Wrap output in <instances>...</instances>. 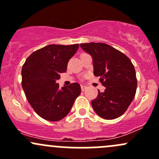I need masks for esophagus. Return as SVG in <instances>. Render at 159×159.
<instances>
[{"label": "esophagus", "mask_w": 159, "mask_h": 159, "mask_svg": "<svg viewBox=\"0 0 159 159\" xmlns=\"http://www.w3.org/2000/svg\"><path fill=\"white\" fill-rule=\"evenodd\" d=\"M87 86H84V85H81V89L82 91H85V90L86 89Z\"/></svg>", "instance_id": "esophagus-1"}]
</instances>
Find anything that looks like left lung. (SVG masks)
Instances as JSON below:
<instances>
[{
  "instance_id": "obj_1",
  "label": "left lung",
  "mask_w": 159,
  "mask_h": 159,
  "mask_svg": "<svg viewBox=\"0 0 159 159\" xmlns=\"http://www.w3.org/2000/svg\"><path fill=\"white\" fill-rule=\"evenodd\" d=\"M80 47L91 55L94 75L100 76L105 91L98 90L92 101L95 113L101 117L112 120L120 117L132 102L137 86L136 71L127 56L105 43H83Z\"/></svg>"
}]
</instances>
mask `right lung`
<instances>
[{
    "instance_id": "add662e5",
    "label": "right lung",
    "mask_w": 159,
    "mask_h": 159,
    "mask_svg": "<svg viewBox=\"0 0 159 159\" xmlns=\"http://www.w3.org/2000/svg\"><path fill=\"white\" fill-rule=\"evenodd\" d=\"M78 48V44L47 45L31 54L23 64L22 87L25 97L45 120L58 121L66 117L81 93L77 83L61 88L56 83Z\"/></svg>"
}]
</instances>
